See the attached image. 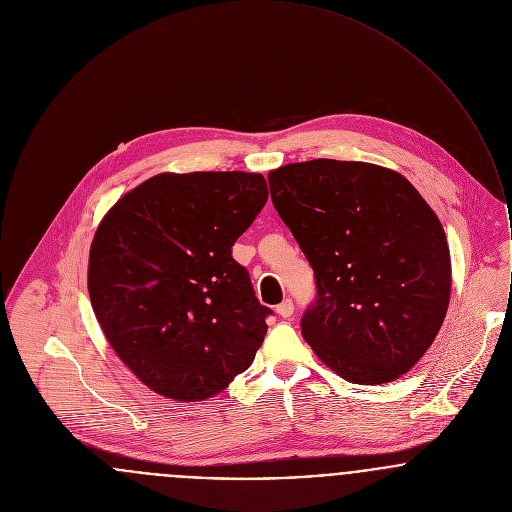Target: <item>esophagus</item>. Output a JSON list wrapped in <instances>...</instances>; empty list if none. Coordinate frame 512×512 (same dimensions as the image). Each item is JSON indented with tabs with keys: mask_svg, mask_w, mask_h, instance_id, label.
I'll return each instance as SVG.
<instances>
[{
	"mask_svg": "<svg viewBox=\"0 0 512 512\" xmlns=\"http://www.w3.org/2000/svg\"><path fill=\"white\" fill-rule=\"evenodd\" d=\"M276 314L282 316V318H290V316L294 314V304H292V300H286V302H282L280 306H276Z\"/></svg>",
	"mask_w": 512,
	"mask_h": 512,
	"instance_id": "34e87169",
	"label": "esophagus"
}]
</instances>
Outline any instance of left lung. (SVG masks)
<instances>
[{
    "mask_svg": "<svg viewBox=\"0 0 512 512\" xmlns=\"http://www.w3.org/2000/svg\"><path fill=\"white\" fill-rule=\"evenodd\" d=\"M268 182L316 274L304 340L349 383L407 373L439 334L451 298V254L433 208L403 174L371 163H292Z\"/></svg>",
    "mask_w": 512,
    "mask_h": 512,
    "instance_id": "8db88e82",
    "label": "left lung"
}]
</instances>
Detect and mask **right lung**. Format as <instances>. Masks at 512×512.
Wrapping results in <instances>:
<instances>
[{"instance_id":"1","label":"right lung","mask_w":512,"mask_h":512,"mask_svg":"<svg viewBox=\"0 0 512 512\" xmlns=\"http://www.w3.org/2000/svg\"><path fill=\"white\" fill-rule=\"evenodd\" d=\"M266 200L258 172H161L103 216L89 252L91 306L155 393L204 401L252 365L272 312L232 246Z\"/></svg>"}]
</instances>
